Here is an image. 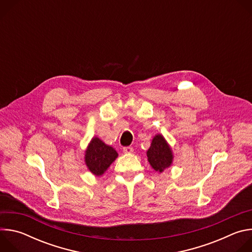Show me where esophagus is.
I'll use <instances>...</instances> for the list:
<instances>
[{"label":"esophagus","mask_w":252,"mask_h":252,"mask_svg":"<svg viewBox=\"0 0 252 252\" xmlns=\"http://www.w3.org/2000/svg\"><path fill=\"white\" fill-rule=\"evenodd\" d=\"M133 152V149L131 147H126L124 148V153L125 154H131Z\"/></svg>","instance_id":"obj_1"}]
</instances>
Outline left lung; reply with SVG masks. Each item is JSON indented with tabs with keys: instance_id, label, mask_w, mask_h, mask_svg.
<instances>
[{
	"instance_id": "left-lung-1",
	"label": "left lung",
	"mask_w": 252,
	"mask_h": 252,
	"mask_svg": "<svg viewBox=\"0 0 252 252\" xmlns=\"http://www.w3.org/2000/svg\"><path fill=\"white\" fill-rule=\"evenodd\" d=\"M147 156L152 167L158 172H162L169 167L173 160L172 151L161 134H157L153 138Z\"/></svg>"
}]
</instances>
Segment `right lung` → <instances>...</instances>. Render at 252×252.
<instances>
[{"label":"right lung","mask_w":252,"mask_h":252,"mask_svg":"<svg viewBox=\"0 0 252 252\" xmlns=\"http://www.w3.org/2000/svg\"><path fill=\"white\" fill-rule=\"evenodd\" d=\"M116 150L100 140L98 137H93L85 152V162L89 170L99 176L110 167L118 158Z\"/></svg>","instance_id":"1"}]
</instances>
